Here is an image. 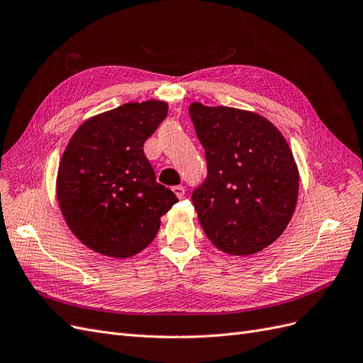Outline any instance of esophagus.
<instances>
[{
	"mask_svg": "<svg viewBox=\"0 0 363 363\" xmlns=\"http://www.w3.org/2000/svg\"><path fill=\"white\" fill-rule=\"evenodd\" d=\"M172 192L177 195V199H183V196H184V188H183V186H174Z\"/></svg>",
	"mask_w": 363,
	"mask_h": 363,
	"instance_id": "obj_1",
	"label": "esophagus"
}]
</instances>
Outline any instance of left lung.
<instances>
[{
  "mask_svg": "<svg viewBox=\"0 0 363 363\" xmlns=\"http://www.w3.org/2000/svg\"><path fill=\"white\" fill-rule=\"evenodd\" d=\"M189 115L206 151L207 179L192 194L208 240L250 256L288 227L300 175L286 139L267 118L242 108L192 103Z\"/></svg>",
  "mask_w": 363,
  "mask_h": 363,
  "instance_id": "obj_1",
  "label": "left lung"
}]
</instances>
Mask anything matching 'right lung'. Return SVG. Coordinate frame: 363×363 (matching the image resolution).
Masks as SVG:
<instances>
[{
	"label": "right lung",
	"instance_id": "right-lung-1",
	"mask_svg": "<svg viewBox=\"0 0 363 363\" xmlns=\"http://www.w3.org/2000/svg\"><path fill=\"white\" fill-rule=\"evenodd\" d=\"M168 115L159 100L127 103L75 130L59 164L56 192L75 238L107 257L147 248L177 196L156 182L145 140Z\"/></svg>",
	"mask_w": 363,
	"mask_h": 363
}]
</instances>
